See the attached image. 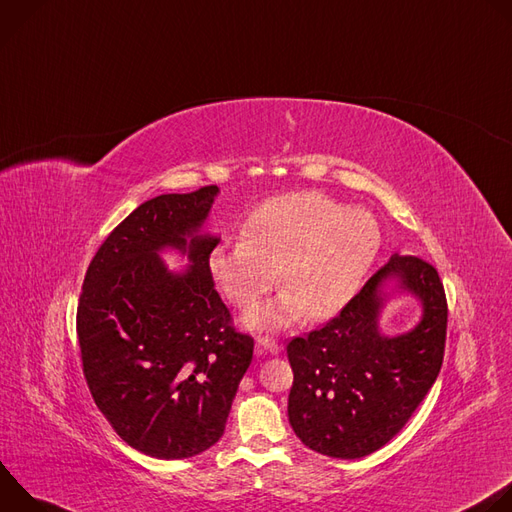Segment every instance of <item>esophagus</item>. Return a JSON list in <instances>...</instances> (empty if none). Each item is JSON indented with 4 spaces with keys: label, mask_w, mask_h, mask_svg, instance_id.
<instances>
[{
    "label": "esophagus",
    "mask_w": 512,
    "mask_h": 512,
    "mask_svg": "<svg viewBox=\"0 0 512 512\" xmlns=\"http://www.w3.org/2000/svg\"><path fill=\"white\" fill-rule=\"evenodd\" d=\"M257 346H259V352H269V354H277L281 350L279 342L271 336H257Z\"/></svg>",
    "instance_id": "1"
}]
</instances>
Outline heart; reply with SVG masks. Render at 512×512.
<instances>
[{
	"label": "heart",
	"instance_id": "b5f03b06",
	"mask_svg": "<svg viewBox=\"0 0 512 512\" xmlns=\"http://www.w3.org/2000/svg\"><path fill=\"white\" fill-rule=\"evenodd\" d=\"M381 247L375 216L346 208L322 192H294L259 204L243 225V239L210 253V271L225 298L247 310L277 283L283 296L247 314L253 328H269L302 314H334L358 287Z\"/></svg>",
	"mask_w": 512,
	"mask_h": 512
}]
</instances>
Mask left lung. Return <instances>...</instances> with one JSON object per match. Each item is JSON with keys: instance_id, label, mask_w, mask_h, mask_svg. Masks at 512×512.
<instances>
[{"instance_id": "1", "label": "left lung", "mask_w": 512, "mask_h": 512, "mask_svg": "<svg viewBox=\"0 0 512 512\" xmlns=\"http://www.w3.org/2000/svg\"><path fill=\"white\" fill-rule=\"evenodd\" d=\"M399 276L424 304L411 333L385 339L376 330L380 285ZM448 300L437 269L415 255H393L324 326L287 342L294 371L287 415L310 450L356 460L403 429L440 375Z\"/></svg>"}]
</instances>
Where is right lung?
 Instances as JSON below:
<instances>
[{"instance_id": "obj_1", "label": "right lung", "mask_w": 512, "mask_h": 512, "mask_svg": "<svg viewBox=\"0 0 512 512\" xmlns=\"http://www.w3.org/2000/svg\"><path fill=\"white\" fill-rule=\"evenodd\" d=\"M216 186L139 204L95 253L79 298L77 336L95 405L125 444L160 460L202 454L225 433L253 336L239 332L210 271L214 237H193ZM189 249L184 276L157 257Z\"/></svg>"}]
</instances>
